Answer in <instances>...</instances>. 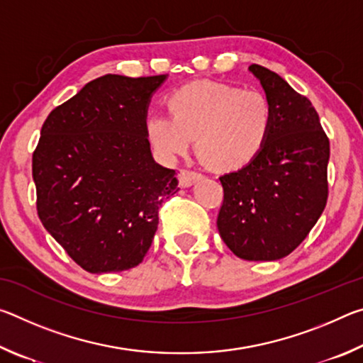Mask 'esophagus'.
<instances>
[{
  "label": "esophagus",
  "mask_w": 363,
  "mask_h": 363,
  "mask_svg": "<svg viewBox=\"0 0 363 363\" xmlns=\"http://www.w3.org/2000/svg\"><path fill=\"white\" fill-rule=\"evenodd\" d=\"M203 174L195 173V171H189V169H182L179 173V186L181 187H190L194 186L195 182H199Z\"/></svg>",
  "instance_id": "esophagus-1"
}]
</instances>
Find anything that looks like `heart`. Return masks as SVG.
<instances>
[{"mask_svg":"<svg viewBox=\"0 0 363 363\" xmlns=\"http://www.w3.org/2000/svg\"><path fill=\"white\" fill-rule=\"evenodd\" d=\"M171 116L153 115L145 134L160 157L186 155L195 139L196 152L214 169L237 171L266 147L274 110L257 89H238L216 82H195L168 97Z\"/></svg>","mask_w":363,"mask_h":363,"instance_id":"b5f03b06","label":"heart"}]
</instances>
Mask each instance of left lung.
<instances>
[{
	"mask_svg": "<svg viewBox=\"0 0 363 363\" xmlns=\"http://www.w3.org/2000/svg\"><path fill=\"white\" fill-rule=\"evenodd\" d=\"M248 70L272 106L274 125L253 162L219 177L218 230L242 259L277 261L304 240L327 205L330 143L307 97L266 67Z\"/></svg>",
	"mask_w": 363,
	"mask_h": 363,
	"instance_id": "1",
	"label": "left lung"
}]
</instances>
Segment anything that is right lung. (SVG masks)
<instances>
[{
  "label": "right lung",
  "instance_id": "right-lung-1",
  "mask_svg": "<svg viewBox=\"0 0 363 363\" xmlns=\"http://www.w3.org/2000/svg\"><path fill=\"white\" fill-rule=\"evenodd\" d=\"M168 75H104L52 110L33 153L36 210L45 229L91 274L136 267L158 210L177 190L145 134L147 110Z\"/></svg>",
  "mask_w": 363,
  "mask_h": 363
}]
</instances>
